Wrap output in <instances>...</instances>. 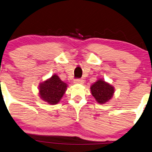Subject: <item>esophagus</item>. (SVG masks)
<instances>
[{
    "label": "esophagus",
    "instance_id": "obj_1",
    "mask_svg": "<svg viewBox=\"0 0 152 152\" xmlns=\"http://www.w3.org/2000/svg\"><path fill=\"white\" fill-rule=\"evenodd\" d=\"M74 82L76 84H83L84 83V80L81 78H76V79L74 80Z\"/></svg>",
    "mask_w": 152,
    "mask_h": 152
}]
</instances>
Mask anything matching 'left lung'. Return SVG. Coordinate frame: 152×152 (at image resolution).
Wrapping results in <instances>:
<instances>
[{"label":"left lung","mask_w":152,"mask_h":152,"mask_svg":"<svg viewBox=\"0 0 152 152\" xmlns=\"http://www.w3.org/2000/svg\"><path fill=\"white\" fill-rule=\"evenodd\" d=\"M90 90L96 101L99 104H104L109 101L114 93V87L102 79L97 80L92 85Z\"/></svg>","instance_id":"left-lung-1"}]
</instances>
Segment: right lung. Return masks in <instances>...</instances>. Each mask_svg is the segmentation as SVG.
Segmentation results:
<instances>
[{"instance_id": "obj_1", "label": "right lung", "mask_w": 152, "mask_h": 152, "mask_svg": "<svg viewBox=\"0 0 152 152\" xmlns=\"http://www.w3.org/2000/svg\"><path fill=\"white\" fill-rule=\"evenodd\" d=\"M67 84L62 81L56 74L49 79L41 83L39 86V95L43 101L50 104H56L60 101L65 93Z\"/></svg>"}]
</instances>
